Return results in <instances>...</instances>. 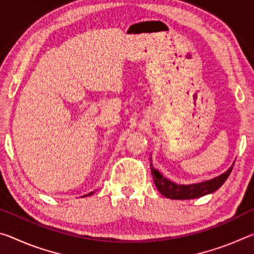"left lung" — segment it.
<instances>
[{
    "mask_svg": "<svg viewBox=\"0 0 254 254\" xmlns=\"http://www.w3.org/2000/svg\"><path fill=\"white\" fill-rule=\"evenodd\" d=\"M150 168H151V174L157 189L163 196L167 197V198L194 199L216 191L217 189L225 183V180L229 178L231 171L233 169V166H232L226 173L222 174L216 178L207 180V182L192 185H178L173 183L171 180L163 177L156 168H153L151 162H150Z\"/></svg>",
    "mask_w": 254,
    "mask_h": 254,
    "instance_id": "obj_1",
    "label": "left lung"
}]
</instances>
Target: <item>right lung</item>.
<instances>
[{
	"label": "right lung",
	"mask_w": 254,
	"mask_h": 254,
	"mask_svg": "<svg viewBox=\"0 0 254 254\" xmlns=\"http://www.w3.org/2000/svg\"><path fill=\"white\" fill-rule=\"evenodd\" d=\"M93 192H94V191H92V192H89V194H88V195H85V196H89V195H92V194H93ZM85 196H83V197H85Z\"/></svg>",
	"instance_id": "1"
}]
</instances>
